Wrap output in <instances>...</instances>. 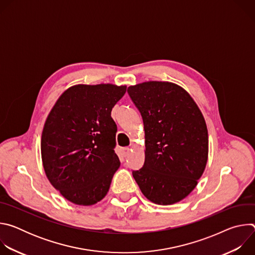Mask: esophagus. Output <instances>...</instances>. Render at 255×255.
I'll list each match as a JSON object with an SVG mask.
<instances>
[{
	"label": "esophagus",
	"instance_id": "1",
	"mask_svg": "<svg viewBox=\"0 0 255 255\" xmlns=\"http://www.w3.org/2000/svg\"><path fill=\"white\" fill-rule=\"evenodd\" d=\"M130 151H131V148H129V147H124L122 149V152H123L124 156H128L130 154Z\"/></svg>",
	"mask_w": 255,
	"mask_h": 255
}]
</instances>
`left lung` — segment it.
I'll return each mask as SVG.
<instances>
[{
    "instance_id": "obj_1",
    "label": "left lung",
    "mask_w": 255,
    "mask_h": 255,
    "mask_svg": "<svg viewBox=\"0 0 255 255\" xmlns=\"http://www.w3.org/2000/svg\"><path fill=\"white\" fill-rule=\"evenodd\" d=\"M127 92L145 131L144 164L132 171L133 177L152 203H177L196 188L207 164L205 119L192 97L177 85L147 82Z\"/></svg>"
}]
</instances>
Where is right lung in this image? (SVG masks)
Listing matches in <instances>:
<instances>
[{"label":"right lung","mask_w":255,"mask_h":255,"mask_svg":"<svg viewBox=\"0 0 255 255\" xmlns=\"http://www.w3.org/2000/svg\"><path fill=\"white\" fill-rule=\"evenodd\" d=\"M125 93V86L78 85L66 90L50 111L41 136L43 167L69 202L90 206L107 195L120 166L111 112Z\"/></svg>","instance_id":"obj_1"}]
</instances>
